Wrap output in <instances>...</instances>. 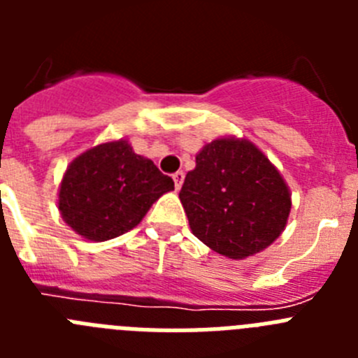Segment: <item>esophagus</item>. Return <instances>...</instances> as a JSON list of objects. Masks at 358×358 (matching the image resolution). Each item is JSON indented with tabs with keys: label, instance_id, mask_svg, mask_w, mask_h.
I'll return each instance as SVG.
<instances>
[{
	"label": "esophagus",
	"instance_id": "obj_1",
	"mask_svg": "<svg viewBox=\"0 0 358 358\" xmlns=\"http://www.w3.org/2000/svg\"><path fill=\"white\" fill-rule=\"evenodd\" d=\"M172 177L173 182H176V189H181L182 182H185V172H176Z\"/></svg>",
	"mask_w": 358,
	"mask_h": 358
}]
</instances>
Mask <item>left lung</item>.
I'll use <instances>...</instances> for the list:
<instances>
[{"label":"left lung","mask_w":358,"mask_h":358,"mask_svg":"<svg viewBox=\"0 0 358 358\" xmlns=\"http://www.w3.org/2000/svg\"><path fill=\"white\" fill-rule=\"evenodd\" d=\"M179 199L192 233L231 260L267 249L292 210L280 170L258 145L236 136H220L202 147Z\"/></svg>","instance_id":"8db88e82"}]
</instances>
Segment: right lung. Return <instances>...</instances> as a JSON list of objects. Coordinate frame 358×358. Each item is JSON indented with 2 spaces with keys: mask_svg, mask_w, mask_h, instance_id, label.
Returning <instances> with one entry per match:
<instances>
[{
  "mask_svg": "<svg viewBox=\"0 0 358 358\" xmlns=\"http://www.w3.org/2000/svg\"><path fill=\"white\" fill-rule=\"evenodd\" d=\"M173 181L129 140L103 141L78 154L59 185L62 220L82 238L106 242L136 227Z\"/></svg>",
  "mask_w": 358,
  "mask_h": 358,
  "instance_id": "add662e5",
  "label": "right lung"
}]
</instances>
